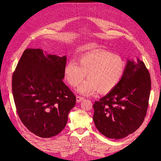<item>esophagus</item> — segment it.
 Segmentation results:
<instances>
[{
	"label": "esophagus",
	"instance_id": "obj_1",
	"mask_svg": "<svg viewBox=\"0 0 161 161\" xmlns=\"http://www.w3.org/2000/svg\"><path fill=\"white\" fill-rule=\"evenodd\" d=\"M84 99V97H81V96H77L76 97V100H77V102H80L81 101H82Z\"/></svg>",
	"mask_w": 161,
	"mask_h": 161
}]
</instances>
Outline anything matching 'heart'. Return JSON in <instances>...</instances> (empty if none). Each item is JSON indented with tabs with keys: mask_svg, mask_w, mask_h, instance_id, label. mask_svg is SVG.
Listing matches in <instances>:
<instances>
[{
	"mask_svg": "<svg viewBox=\"0 0 161 161\" xmlns=\"http://www.w3.org/2000/svg\"><path fill=\"white\" fill-rule=\"evenodd\" d=\"M125 70V65L120 57L108 51H95L81 56L77 64L73 61L67 63L64 76L72 87H76L86 74L88 80L78 87L79 93L91 95L98 91L107 94L119 84Z\"/></svg>",
	"mask_w": 161,
	"mask_h": 161,
	"instance_id": "1",
	"label": "heart"
}]
</instances>
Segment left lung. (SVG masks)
Returning a JSON list of instances; mask_svg holds the SVG:
<instances>
[{
	"mask_svg": "<svg viewBox=\"0 0 161 161\" xmlns=\"http://www.w3.org/2000/svg\"><path fill=\"white\" fill-rule=\"evenodd\" d=\"M151 85L144 62L128 60L119 84L93 105V119L98 131L112 139H121L135 132L146 116Z\"/></svg>",
	"mask_w": 161,
	"mask_h": 161,
	"instance_id": "8db88e82",
	"label": "left lung"
}]
</instances>
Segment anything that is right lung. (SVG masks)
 Listing matches in <instances>:
<instances>
[{
	"label": "right lung",
	"instance_id": "add662e5",
	"mask_svg": "<svg viewBox=\"0 0 161 161\" xmlns=\"http://www.w3.org/2000/svg\"><path fill=\"white\" fill-rule=\"evenodd\" d=\"M66 57L24 51L12 75V93L20 121L30 132L50 138L62 131L76 97L64 83Z\"/></svg>",
	"mask_w": 161,
	"mask_h": 161
}]
</instances>
